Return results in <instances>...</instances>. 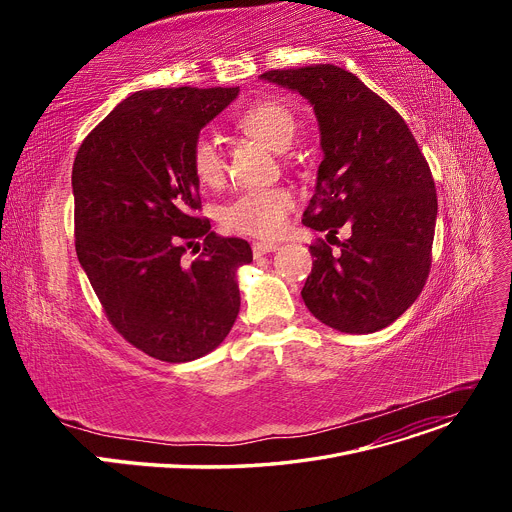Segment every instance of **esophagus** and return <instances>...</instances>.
I'll use <instances>...</instances> for the list:
<instances>
[{"label": "esophagus", "instance_id": "34e87169", "mask_svg": "<svg viewBox=\"0 0 512 512\" xmlns=\"http://www.w3.org/2000/svg\"><path fill=\"white\" fill-rule=\"evenodd\" d=\"M276 249H278V245H274V242H253V255L255 257L274 253Z\"/></svg>", "mask_w": 512, "mask_h": 512}]
</instances>
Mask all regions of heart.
Wrapping results in <instances>:
<instances>
[{
  "label": "heart",
  "mask_w": 512,
  "mask_h": 512,
  "mask_svg": "<svg viewBox=\"0 0 512 512\" xmlns=\"http://www.w3.org/2000/svg\"><path fill=\"white\" fill-rule=\"evenodd\" d=\"M234 126L272 151H286L297 137L299 120L280 99H257L236 114ZM191 166L203 186H220L226 178L222 149L211 134H199L191 147ZM294 209V195L284 186L251 188L222 207V224L238 234L274 238Z\"/></svg>",
  "instance_id": "b5f03b06"
}]
</instances>
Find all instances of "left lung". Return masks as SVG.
Listing matches in <instances>:
<instances>
[{"mask_svg":"<svg viewBox=\"0 0 512 512\" xmlns=\"http://www.w3.org/2000/svg\"><path fill=\"white\" fill-rule=\"evenodd\" d=\"M311 101L324 161L303 224L335 238L309 247L313 270L301 290L307 309L334 330L371 334L390 326L421 294L438 215L432 170L407 122L344 68L313 64L261 74Z\"/></svg>","mask_w":512,"mask_h":512,"instance_id":"left-lung-1","label":"left lung"}]
</instances>
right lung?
I'll return each instance as SVG.
<instances>
[{
    "mask_svg": "<svg viewBox=\"0 0 512 512\" xmlns=\"http://www.w3.org/2000/svg\"><path fill=\"white\" fill-rule=\"evenodd\" d=\"M238 87L137 91L78 147L72 166L76 255L116 332L145 355L195 361L232 330L247 240L201 218L191 147ZM188 248L201 250L193 263Z\"/></svg>",
    "mask_w": 512,
    "mask_h": 512,
    "instance_id": "right-lung-1",
    "label": "right lung"
}]
</instances>
